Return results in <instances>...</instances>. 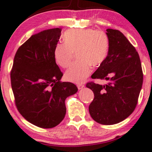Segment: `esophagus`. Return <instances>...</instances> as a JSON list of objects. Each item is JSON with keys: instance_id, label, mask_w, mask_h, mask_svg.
<instances>
[{"instance_id": "1", "label": "esophagus", "mask_w": 152, "mask_h": 152, "mask_svg": "<svg viewBox=\"0 0 152 152\" xmlns=\"http://www.w3.org/2000/svg\"><path fill=\"white\" fill-rule=\"evenodd\" d=\"M84 84H82V83H80V84H77V88H78V89H82L84 87Z\"/></svg>"}]
</instances>
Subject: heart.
<instances>
[{"label":"heart","mask_w":152,"mask_h":152,"mask_svg":"<svg viewBox=\"0 0 152 152\" xmlns=\"http://www.w3.org/2000/svg\"><path fill=\"white\" fill-rule=\"evenodd\" d=\"M64 43H58L54 48L55 62L62 68H67L76 53L79 60L65 73V78L70 82L80 83L92 71V66H99L107 56L109 38L104 31L93 28L69 29L63 36Z\"/></svg>","instance_id":"heart-1"}]
</instances>
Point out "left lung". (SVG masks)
Masks as SVG:
<instances>
[{"label": "left lung", "mask_w": 152, "mask_h": 152, "mask_svg": "<svg viewBox=\"0 0 152 152\" xmlns=\"http://www.w3.org/2000/svg\"><path fill=\"white\" fill-rule=\"evenodd\" d=\"M107 31L108 55L91 77L109 82L102 86L90 81L86 87L94 93L89 106L90 116L100 124L113 125L125 120L135 110L143 72L138 53L126 36L118 30L108 28Z\"/></svg>", "instance_id": "1"}]
</instances>
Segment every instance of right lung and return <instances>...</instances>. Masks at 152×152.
<instances>
[{
    "label": "right lung",
    "instance_id": "1",
    "mask_svg": "<svg viewBox=\"0 0 152 152\" xmlns=\"http://www.w3.org/2000/svg\"><path fill=\"white\" fill-rule=\"evenodd\" d=\"M61 31L62 28H51L28 38L17 50L10 71L17 110L42 128L60 124L66 111L65 99L78 91L72 83L60 81L63 73L54 59Z\"/></svg>",
    "mask_w": 152,
    "mask_h": 152
}]
</instances>
